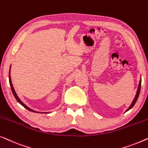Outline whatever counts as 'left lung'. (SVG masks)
Listing matches in <instances>:
<instances>
[{
    "label": "left lung",
    "instance_id": "8db88e82",
    "mask_svg": "<svg viewBox=\"0 0 148 148\" xmlns=\"http://www.w3.org/2000/svg\"><path fill=\"white\" fill-rule=\"evenodd\" d=\"M141 80H140V82H139V86H138V89H137V94H136V96H135L134 100H133L132 104H131V106H129V108L127 109V111H128L130 110L131 108H132L133 106L135 104V103H136L137 99H138V97H139V93H140V90H141Z\"/></svg>",
    "mask_w": 148,
    "mask_h": 148
}]
</instances>
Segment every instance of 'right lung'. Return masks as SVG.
Wrapping results in <instances>:
<instances>
[{"instance_id": "add662e5", "label": "right lung", "mask_w": 148, "mask_h": 148, "mask_svg": "<svg viewBox=\"0 0 148 148\" xmlns=\"http://www.w3.org/2000/svg\"><path fill=\"white\" fill-rule=\"evenodd\" d=\"M9 83H10V86H11V90H12V92H13V96H15V99L16 100H17V101L21 105H22V106H23L24 108H25L26 109H27L28 110H29V111H32V112H36V111H34L33 110H32V109H30L29 108H28V107L27 106H25V104H23V102H21V100H20V99L18 98V96H17V94H16L15 93V90H14V88H13V85H12V83H11V76H10V71H9ZM41 113V112H40ZM45 113H47V112H45Z\"/></svg>"}]
</instances>
